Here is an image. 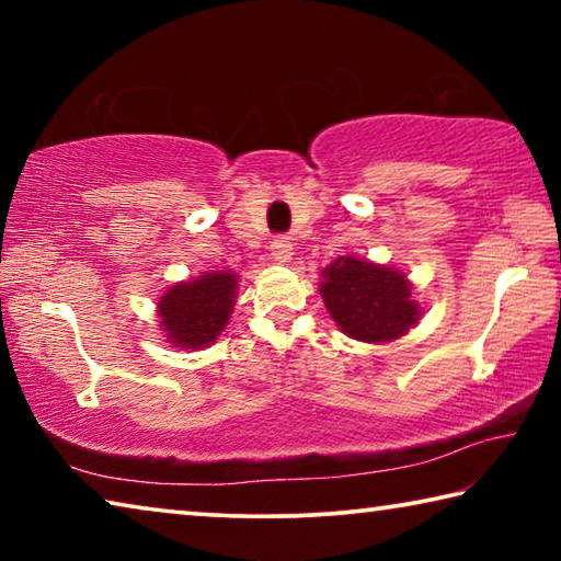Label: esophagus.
<instances>
[{
	"instance_id": "obj_1",
	"label": "esophagus",
	"mask_w": 561,
	"mask_h": 561,
	"mask_svg": "<svg viewBox=\"0 0 561 561\" xmlns=\"http://www.w3.org/2000/svg\"><path fill=\"white\" fill-rule=\"evenodd\" d=\"M270 250H272V257L277 262H289L291 254H294V247H291L289 237H277V240L270 244Z\"/></svg>"
}]
</instances>
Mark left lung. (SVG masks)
I'll return each instance as SVG.
<instances>
[{"instance_id":"obj_1","label":"left lung","mask_w":561,"mask_h":561,"mask_svg":"<svg viewBox=\"0 0 561 561\" xmlns=\"http://www.w3.org/2000/svg\"><path fill=\"white\" fill-rule=\"evenodd\" d=\"M319 294L336 327L364 344L401 339L423 317L405 272L358 254H341L321 270Z\"/></svg>"}]
</instances>
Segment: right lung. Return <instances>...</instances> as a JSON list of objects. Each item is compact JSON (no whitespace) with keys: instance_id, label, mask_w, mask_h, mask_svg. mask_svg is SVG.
<instances>
[{"instance_id":"obj_1","label":"right lung","mask_w":561,"mask_h":561,"mask_svg":"<svg viewBox=\"0 0 561 561\" xmlns=\"http://www.w3.org/2000/svg\"><path fill=\"white\" fill-rule=\"evenodd\" d=\"M240 277L232 270L203 272L201 277L175 282L158 299L160 334L175 348H207L222 334L232 317Z\"/></svg>"}]
</instances>
